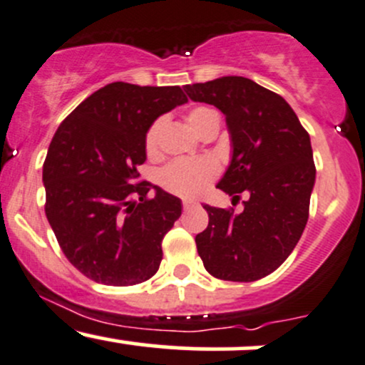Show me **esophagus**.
<instances>
[{"label": "esophagus", "instance_id": "esophagus-1", "mask_svg": "<svg viewBox=\"0 0 365 365\" xmlns=\"http://www.w3.org/2000/svg\"><path fill=\"white\" fill-rule=\"evenodd\" d=\"M195 205H196V201H192V200H184V201H182V207H184V210H187V208L195 207Z\"/></svg>", "mask_w": 365, "mask_h": 365}]
</instances>
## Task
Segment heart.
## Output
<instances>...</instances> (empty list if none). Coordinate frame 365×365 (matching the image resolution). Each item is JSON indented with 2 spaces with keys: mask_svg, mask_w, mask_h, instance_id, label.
<instances>
[{
  "mask_svg": "<svg viewBox=\"0 0 365 365\" xmlns=\"http://www.w3.org/2000/svg\"><path fill=\"white\" fill-rule=\"evenodd\" d=\"M218 119V114L210 107H192L186 114V123L196 135L201 136L203 131ZM162 121L158 119L148 128L145 136V148L148 155H157L158 136H160ZM218 174V165L212 158L201 157L191 160H175L160 173V184L164 190L182 198H196L208 187L212 179Z\"/></svg>",
  "mask_w": 365,
  "mask_h": 365,
  "instance_id": "obj_1",
  "label": "heart"
}]
</instances>
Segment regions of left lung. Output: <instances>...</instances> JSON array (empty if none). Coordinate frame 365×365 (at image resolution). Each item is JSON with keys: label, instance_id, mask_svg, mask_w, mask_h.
I'll return each mask as SVG.
<instances>
[{"label": "left lung", "instance_id": "obj_1", "mask_svg": "<svg viewBox=\"0 0 365 365\" xmlns=\"http://www.w3.org/2000/svg\"><path fill=\"white\" fill-rule=\"evenodd\" d=\"M191 101L225 115L232 155L217 187L239 200L241 213L203 205L208 227L196 247L210 275L255 282L289 258L306 229L316 181L311 138L284 97L244 76L184 87Z\"/></svg>", "mask_w": 365, "mask_h": 365}]
</instances>
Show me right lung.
I'll use <instances>...</instances> for the list:
<instances>
[{
  "label": "right lung",
  "instance_id": "1",
  "mask_svg": "<svg viewBox=\"0 0 365 365\" xmlns=\"http://www.w3.org/2000/svg\"><path fill=\"white\" fill-rule=\"evenodd\" d=\"M186 102L178 85L114 81L85 98L54 133L42 167L46 217L64 256L90 280L136 285L160 267L162 239L182 203L135 179L147 160L148 128ZM150 189L153 199L146 198Z\"/></svg>",
  "mask_w": 365,
  "mask_h": 365
}]
</instances>
